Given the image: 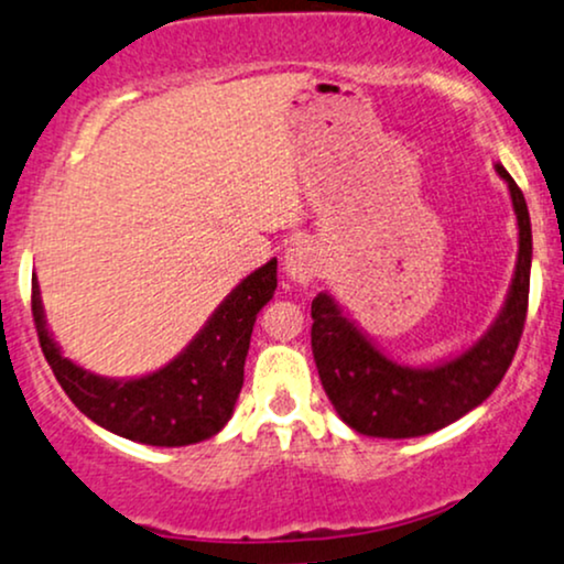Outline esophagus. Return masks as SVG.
Returning <instances> with one entry per match:
<instances>
[{"label": "esophagus", "instance_id": "34e87169", "mask_svg": "<svg viewBox=\"0 0 564 564\" xmlns=\"http://www.w3.org/2000/svg\"><path fill=\"white\" fill-rule=\"evenodd\" d=\"M319 263H322V258L308 240L293 242L288 248V253H284V271H288L290 280L297 284L314 282L322 271Z\"/></svg>", "mask_w": 564, "mask_h": 564}]
</instances>
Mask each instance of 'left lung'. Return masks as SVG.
Segmentation results:
<instances>
[{
	"label": "left lung",
	"instance_id": "8db88e82",
	"mask_svg": "<svg viewBox=\"0 0 564 564\" xmlns=\"http://www.w3.org/2000/svg\"><path fill=\"white\" fill-rule=\"evenodd\" d=\"M518 216L520 250L505 306L467 350L435 367L393 361L350 322L329 293L311 303V350L324 393L356 433L372 438H416L435 433L480 406L494 393L518 350L531 290V216L525 197L501 163Z\"/></svg>",
	"mask_w": 564,
	"mask_h": 564
}]
</instances>
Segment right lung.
<instances>
[{"label": "right lung", "instance_id": "1", "mask_svg": "<svg viewBox=\"0 0 564 564\" xmlns=\"http://www.w3.org/2000/svg\"><path fill=\"white\" fill-rule=\"evenodd\" d=\"M276 290V258L256 269L218 303L189 346L158 372L112 380L65 359L44 319L39 284H31V311L44 359L59 388L99 427L144 446H192L221 433L235 412L245 380V356L258 311Z\"/></svg>", "mask_w": 564, "mask_h": 564}]
</instances>
